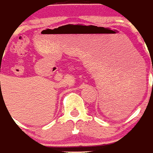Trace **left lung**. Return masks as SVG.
<instances>
[{"mask_svg": "<svg viewBox=\"0 0 153 153\" xmlns=\"http://www.w3.org/2000/svg\"><path fill=\"white\" fill-rule=\"evenodd\" d=\"M152 71H153V68H152Z\"/></svg>", "mask_w": 153, "mask_h": 153, "instance_id": "left-lung-1", "label": "left lung"}]
</instances>
